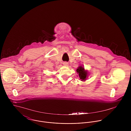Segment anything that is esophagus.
Returning a JSON list of instances; mask_svg holds the SVG:
<instances>
[{
	"label": "esophagus",
	"mask_w": 131,
	"mask_h": 131,
	"mask_svg": "<svg viewBox=\"0 0 131 131\" xmlns=\"http://www.w3.org/2000/svg\"><path fill=\"white\" fill-rule=\"evenodd\" d=\"M63 65L64 66H68V62H67V61H64V62H63Z\"/></svg>",
	"instance_id": "34e87169"
}]
</instances>
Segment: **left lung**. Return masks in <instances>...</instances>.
<instances>
[{
	"instance_id": "1",
	"label": "left lung",
	"mask_w": 131,
	"mask_h": 131,
	"mask_svg": "<svg viewBox=\"0 0 131 131\" xmlns=\"http://www.w3.org/2000/svg\"><path fill=\"white\" fill-rule=\"evenodd\" d=\"M77 72L78 73L79 77L81 81H85L87 77V72L85 71L84 68L80 66L77 70Z\"/></svg>"
}]
</instances>
